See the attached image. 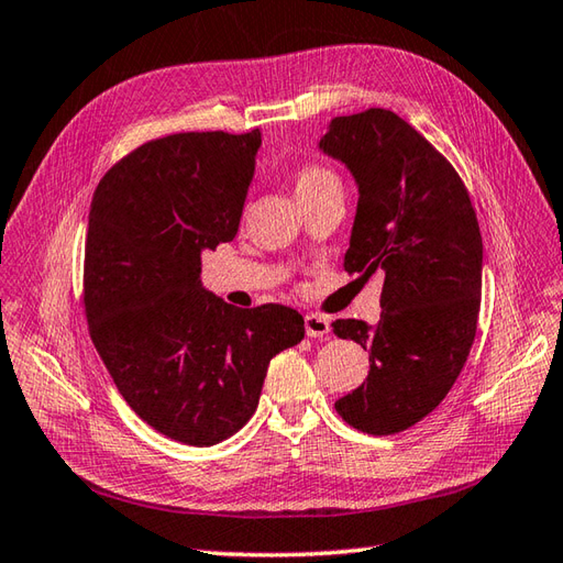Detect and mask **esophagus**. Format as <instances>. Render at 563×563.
Returning a JSON list of instances; mask_svg holds the SVG:
<instances>
[{
  "label": "esophagus",
  "instance_id": "1",
  "mask_svg": "<svg viewBox=\"0 0 563 563\" xmlns=\"http://www.w3.org/2000/svg\"><path fill=\"white\" fill-rule=\"evenodd\" d=\"M303 325H306L308 338H325L330 332V320L325 316H318V313H308L303 318Z\"/></svg>",
  "mask_w": 563,
  "mask_h": 563
}]
</instances>
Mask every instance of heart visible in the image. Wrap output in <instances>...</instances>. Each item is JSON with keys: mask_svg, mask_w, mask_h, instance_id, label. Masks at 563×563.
<instances>
[{"mask_svg": "<svg viewBox=\"0 0 563 563\" xmlns=\"http://www.w3.org/2000/svg\"><path fill=\"white\" fill-rule=\"evenodd\" d=\"M332 185H340L335 172L318 165V163H306L294 172V187H296V197L303 199V197H311V194L332 187Z\"/></svg>", "mask_w": 563, "mask_h": 563, "instance_id": "b5f03b06", "label": "heart"}]
</instances>
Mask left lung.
I'll use <instances>...</instances> for the list:
<instances>
[{
  "mask_svg": "<svg viewBox=\"0 0 563 563\" xmlns=\"http://www.w3.org/2000/svg\"><path fill=\"white\" fill-rule=\"evenodd\" d=\"M320 151L357 179L347 274H384L376 325L340 318L332 332L369 352V376L335 400L366 434H396L442 404L472 352L484 245L450 159L388 109L332 119Z\"/></svg>",
  "mask_w": 563,
  "mask_h": 563,
  "instance_id": "obj_1",
  "label": "left lung"
}]
</instances>
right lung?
Listing matches in <instances>:
<instances>
[{
  "label": "right lung",
  "instance_id": "right-lung-1",
  "mask_svg": "<svg viewBox=\"0 0 563 563\" xmlns=\"http://www.w3.org/2000/svg\"><path fill=\"white\" fill-rule=\"evenodd\" d=\"M260 131L175 133L121 157L95 191L85 243L89 338L137 418L211 446L252 418L274 354L303 340L298 311L235 308L201 289V252L231 243Z\"/></svg>",
  "mask_w": 563,
  "mask_h": 563
}]
</instances>
